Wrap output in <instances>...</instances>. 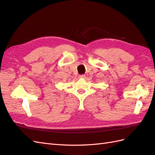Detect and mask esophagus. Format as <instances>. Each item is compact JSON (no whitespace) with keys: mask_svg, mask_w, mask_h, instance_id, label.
I'll return each mask as SVG.
<instances>
[{"mask_svg":"<svg viewBox=\"0 0 155 155\" xmlns=\"http://www.w3.org/2000/svg\"><path fill=\"white\" fill-rule=\"evenodd\" d=\"M85 74H81L79 76V78H85Z\"/></svg>","mask_w":155,"mask_h":155,"instance_id":"obj_1","label":"esophagus"}]
</instances>
